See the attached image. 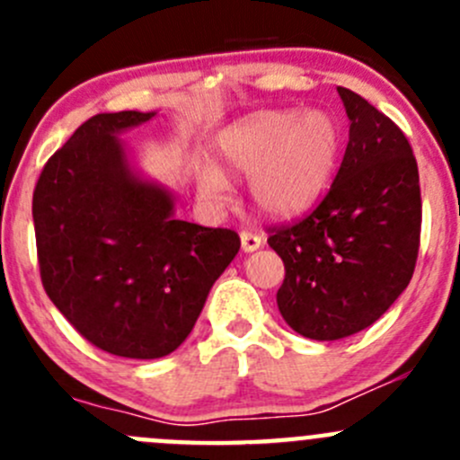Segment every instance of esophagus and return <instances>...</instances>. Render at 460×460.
I'll list each match as a JSON object with an SVG mask.
<instances>
[{
    "label": "esophagus",
    "mask_w": 460,
    "mask_h": 460,
    "mask_svg": "<svg viewBox=\"0 0 460 460\" xmlns=\"http://www.w3.org/2000/svg\"><path fill=\"white\" fill-rule=\"evenodd\" d=\"M240 243H243V249L244 252H256V249L262 247V235L258 234V231H240Z\"/></svg>",
    "instance_id": "34e87169"
}]
</instances>
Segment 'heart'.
<instances>
[{"label": "heart", "instance_id": "obj_1", "mask_svg": "<svg viewBox=\"0 0 460 460\" xmlns=\"http://www.w3.org/2000/svg\"><path fill=\"white\" fill-rule=\"evenodd\" d=\"M341 155V128L323 111H262L222 137V157L234 171L252 175L253 202L271 216H294L318 200ZM208 202L229 198L217 169L200 171Z\"/></svg>", "mask_w": 460, "mask_h": 460}]
</instances>
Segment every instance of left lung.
Listing matches in <instances>:
<instances>
[{"label":"left lung","mask_w":460,"mask_h":460,"mask_svg":"<svg viewBox=\"0 0 460 460\" xmlns=\"http://www.w3.org/2000/svg\"><path fill=\"white\" fill-rule=\"evenodd\" d=\"M338 93L351 124L336 180L314 211L267 229L285 262L278 309L314 341L363 332L392 307L414 276L423 220L405 133L354 91Z\"/></svg>","instance_id":"8db88e82"}]
</instances>
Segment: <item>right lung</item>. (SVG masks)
<instances>
[{
	"instance_id": "obj_1",
	"label": "right lung",
	"mask_w": 460,
	"mask_h": 460,
	"mask_svg": "<svg viewBox=\"0 0 460 460\" xmlns=\"http://www.w3.org/2000/svg\"><path fill=\"white\" fill-rule=\"evenodd\" d=\"M151 118L93 115L49 157L32 191L49 298L97 349L140 360L187 341L240 249L235 231L178 220L169 193L131 173L115 133Z\"/></svg>"
}]
</instances>
